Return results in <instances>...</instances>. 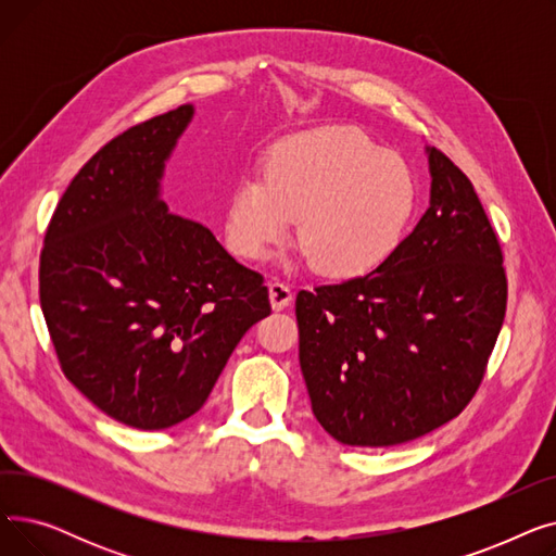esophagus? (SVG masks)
<instances>
[{
    "mask_svg": "<svg viewBox=\"0 0 556 556\" xmlns=\"http://www.w3.org/2000/svg\"><path fill=\"white\" fill-rule=\"evenodd\" d=\"M268 293H270V304L275 311H281L286 308L290 302H293V290H290L288 283L279 281V279H273L268 283Z\"/></svg>",
    "mask_w": 556,
    "mask_h": 556,
    "instance_id": "esophagus-1",
    "label": "esophagus"
}]
</instances>
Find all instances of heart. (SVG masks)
Masks as SVG:
<instances>
[{
  "instance_id": "b5f03b06",
  "label": "heart",
  "mask_w": 556,
  "mask_h": 556,
  "mask_svg": "<svg viewBox=\"0 0 556 556\" xmlns=\"http://www.w3.org/2000/svg\"><path fill=\"white\" fill-rule=\"evenodd\" d=\"M410 168L361 130L325 126L277 141L233 187L225 241L233 254L263 258L298 223V241L327 277H358L396 250L413 218Z\"/></svg>"
}]
</instances>
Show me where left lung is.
<instances>
[{
	"label": "left lung",
	"instance_id": "obj_1",
	"mask_svg": "<svg viewBox=\"0 0 556 556\" xmlns=\"http://www.w3.org/2000/svg\"><path fill=\"white\" fill-rule=\"evenodd\" d=\"M430 207L376 270L300 290L313 415L346 446L413 442L476 396L507 311L503 248L471 180L428 149Z\"/></svg>",
	"mask_w": 556,
	"mask_h": 556
}]
</instances>
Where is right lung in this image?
Segmentation results:
<instances>
[{
  "label": "right lung",
  "mask_w": 556,
  "mask_h": 556,
  "mask_svg": "<svg viewBox=\"0 0 556 556\" xmlns=\"http://www.w3.org/2000/svg\"><path fill=\"white\" fill-rule=\"evenodd\" d=\"M191 116L180 105L110 139L74 175L40 252V306L63 374L139 430L195 415L233 346L270 315L263 275L160 200Z\"/></svg>",
  "instance_id": "1"
}]
</instances>
